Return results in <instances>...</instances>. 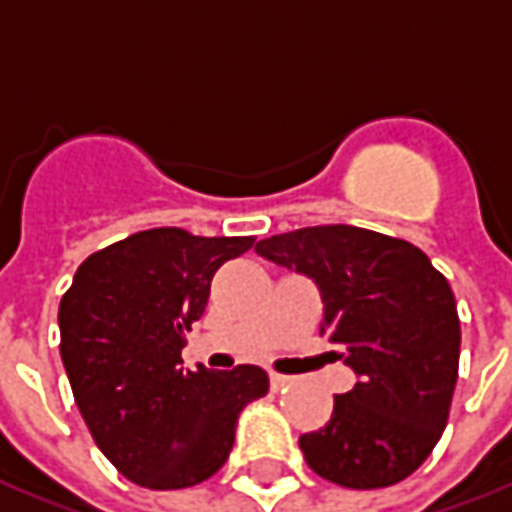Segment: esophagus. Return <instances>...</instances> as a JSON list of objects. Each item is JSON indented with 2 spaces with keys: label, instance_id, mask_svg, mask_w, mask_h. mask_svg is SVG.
<instances>
[{
  "label": "esophagus",
  "instance_id": "34e87169",
  "mask_svg": "<svg viewBox=\"0 0 512 512\" xmlns=\"http://www.w3.org/2000/svg\"><path fill=\"white\" fill-rule=\"evenodd\" d=\"M290 384H293V378H290V376H279V373H271V386H274V389H288Z\"/></svg>",
  "mask_w": 512,
  "mask_h": 512
}]
</instances>
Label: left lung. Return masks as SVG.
I'll use <instances>...</instances> for the list:
<instances>
[{
  "label": "left lung",
  "mask_w": 512,
  "mask_h": 512,
  "mask_svg": "<svg viewBox=\"0 0 512 512\" xmlns=\"http://www.w3.org/2000/svg\"><path fill=\"white\" fill-rule=\"evenodd\" d=\"M255 252L318 285L321 334L356 373L329 422L299 439L310 469L359 491L406 480L450 417L461 356L450 282L414 244L354 224L271 235Z\"/></svg>",
  "instance_id": "1"
}]
</instances>
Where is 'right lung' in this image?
Wrapping results in <instances>:
<instances>
[{"mask_svg":"<svg viewBox=\"0 0 512 512\" xmlns=\"http://www.w3.org/2000/svg\"><path fill=\"white\" fill-rule=\"evenodd\" d=\"M252 235L202 238L142 230L84 260L60 301V354L98 450L131 483L189 488L219 472L246 403L268 392L266 370H183L211 279Z\"/></svg>","mask_w":512,"mask_h":512,"instance_id":"add662e5","label":"right lung"}]
</instances>
